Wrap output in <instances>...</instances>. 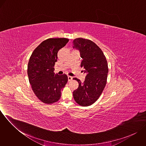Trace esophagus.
I'll return each instance as SVG.
<instances>
[{
	"instance_id": "esophagus-1",
	"label": "esophagus",
	"mask_w": 146,
	"mask_h": 146,
	"mask_svg": "<svg viewBox=\"0 0 146 146\" xmlns=\"http://www.w3.org/2000/svg\"><path fill=\"white\" fill-rule=\"evenodd\" d=\"M72 76H68V82H70V81H71V80H72Z\"/></svg>"
}]
</instances>
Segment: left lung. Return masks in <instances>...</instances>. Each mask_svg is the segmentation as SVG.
Listing matches in <instances>:
<instances>
[{
  "instance_id": "obj_1",
  "label": "left lung",
  "mask_w": 146,
  "mask_h": 146,
  "mask_svg": "<svg viewBox=\"0 0 146 146\" xmlns=\"http://www.w3.org/2000/svg\"><path fill=\"white\" fill-rule=\"evenodd\" d=\"M72 43L73 48L80 52L82 71L86 73L84 83L77 78L73 79L79 83L78 89L73 92V97L78 104L88 106L99 98L104 89L108 72V63L102 50L94 42L79 38Z\"/></svg>"
}]
</instances>
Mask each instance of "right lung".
<instances>
[{"instance_id":"obj_1","label":"right lung","mask_w":146,"mask_h":146,"mask_svg":"<svg viewBox=\"0 0 146 146\" xmlns=\"http://www.w3.org/2000/svg\"><path fill=\"white\" fill-rule=\"evenodd\" d=\"M68 40L66 38L48 39L35 49L29 59V82L36 96L44 104L57 102L61 96V89L67 83V76L56 74L54 66L57 61L58 50Z\"/></svg>"}]
</instances>
